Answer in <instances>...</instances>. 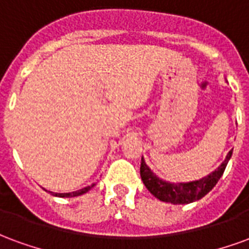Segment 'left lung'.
Instances as JSON below:
<instances>
[{
  "mask_svg": "<svg viewBox=\"0 0 249 249\" xmlns=\"http://www.w3.org/2000/svg\"><path fill=\"white\" fill-rule=\"evenodd\" d=\"M231 156H232V151L228 152L225 160L221 162V165L216 171L209 173L205 178L189 181V183L172 184L164 181L152 172L144 161V159H141L140 176L146 189L159 200L171 204H189L204 197L217 184L220 178L224 173Z\"/></svg>",
  "mask_w": 249,
  "mask_h": 249,
  "instance_id": "obj_1",
  "label": "left lung"
}]
</instances>
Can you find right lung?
I'll list each match as a JSON object with an SVG mask.
<instances>
[{
    "instance_id": "right-lung-1",
    "label": "right lung",
    "mask_w": 249,
    "mask_h": 249,
    "mask_svg": "<svg viewBox=\"0 0 249 249\" xmlns=\"http://www.w3.org/2000/svg\"><path fill=\"white\" fill-rule=\"evenodd\" d=\"M94 187V184L92 185H89V187H85L80 189V191H76V192H69V193H53L51 192L53 196H58V197H74V196H80V195H84V193H87L88 191H90V188Z\"/></svg>"
}]
</instances>
